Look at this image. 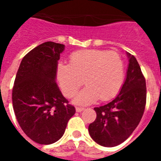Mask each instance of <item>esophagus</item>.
<instances>
[{
  "label": "esophagus",
  "instance_id": "obj_1",
  "mask_svg": "<svg viewBox=\"0 0 161 161\" xmlns=\"http://www.w3.org/2000/svg\"><path fill=\"white\" fill-rule=\"evenodd\" d=\"M83 110H84V108H81V107H76V111L78 113L82 112Z\"/></svg>",
  "mask_w": 161,
  "mask_h": 161
}]
</instances>
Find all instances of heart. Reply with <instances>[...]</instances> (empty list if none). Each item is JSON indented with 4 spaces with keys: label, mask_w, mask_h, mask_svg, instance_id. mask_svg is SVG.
<instances>
[{
    "label": "heart",
    "mask_w": 161,
    "mask_h": 161,
    "mask_svg": "<svg viewBox=\"0 0 161 161\" xmlns=\"http://www.w3.org/2000/svg\"><path fill=\"white\" fill-rule=\"evenodd\" d=\"M58 79L63 94L72 98L82 84L86 87L76 96L73 102L88 104L108 100L119 91L125 78V64L119 54L97 49L81 50L70 56V62L59 63Z\"/></svg>",
    "instance_id": "heart-1"
}]
</instances>
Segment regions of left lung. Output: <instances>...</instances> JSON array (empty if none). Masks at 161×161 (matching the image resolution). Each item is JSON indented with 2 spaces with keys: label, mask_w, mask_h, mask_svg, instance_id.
Here are the masks:
<instances>
[{
  "label": "left lung",
  "mask_w": 161,
  "mask_h": 161,
  "mask_svg": "<svg viewBox=\"0 0 161 161\" xmlns=\"http://www.w3.org/2000/svg\"><path fill=\"white\" fill-rule=\"evenodd\" d=\"M129 58L126 78L118 96L110 103L94 108L97 117L88 126L91 138L104 147L127 140L141 120L146 103V83L136 58Z\"/></svg>",
  "instance_id": "8db88e82"
}]
</instances>
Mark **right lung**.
<instances>
[{
  "instance_id": "obj_1",
  "label": "right lung",
  "mask_w": 161,
  "mask_h": 161,
  "mask_svg": "<svg viewBox=\"0 0 161 161\" xmlns=\"http://www.w3.org/2000/svg\"><path fill=\"white\" fill-rule=\"evenodd\" d=\"M64 47L53 42L36 47L21 60L14 82L12 103L16 119L27 137L40 145L61 139L76 112L56 83Z\"/></svg>"
}]
</instances>
